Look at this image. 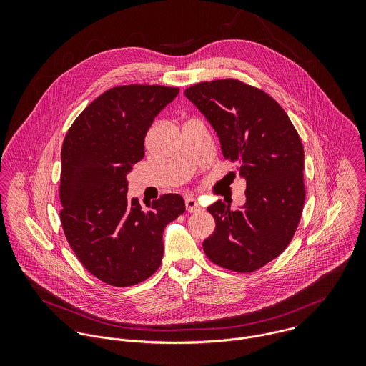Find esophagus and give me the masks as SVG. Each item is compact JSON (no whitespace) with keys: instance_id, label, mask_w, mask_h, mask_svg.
<instances>
[{"instance_id":"obj_1","label":"esophagus","mask_w":366,"mask_h":366,"mask_svg":"<svg viewBox=\"0 0 366 366\" xmlns=\"http://www.w3.org/2000/svg\"><path fill=\"white\" fill-rule=\"evenodd\" d=\"M186 209L190 212H196V211H200L202 207H200V204L197 203V200L194 197H187L186 199Z\"/></svg>"}]
</instances>
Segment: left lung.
Returning a JSON list of instances; mask_svg holds the SVG:
<instances>
[{
  "label": "left lung",
  "mask_w": 366,
  "mask_h": 366,
  "mask_svg": "<svg viewBox=\"0 0 366 366\" xmlns=\"http://www.w3.org/2000/svg\"><path fill=\"white\" fill-rule=\"evenodd\" d=\"M184 96L217 132L232 174L247 182V202L232 211L221 200L207 207L215 229L203 242L209 261L234 272H254L292 241L305 206V151L285 109L269 94L239 80L204 81Z\"/></svg>",
  "instance_id": "obj_1"
}]
</instances>
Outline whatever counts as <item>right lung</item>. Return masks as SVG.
<instances>
[{
	"label": "right lung",
	"mask_w": 366,
	"mask_h": 366,
	"mask_svg": "<svg viewBox=\"0 0 366 366\" xmlns=\"http://www.w3.org/2000/svg\"><path fill=\"white\" fill-rule=\"evenodd\" d=\"M176 87H114L87 105L61 147L60 221L79 261L111 286L152 276L163 257V229L184 212L179 194L142 207L128 199L127 174L145 155V137Z\"/></svg>",
	"instance_id": "obj_1"
}]
</instances>
